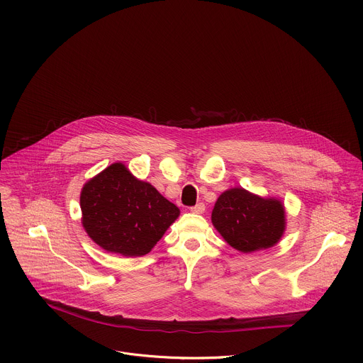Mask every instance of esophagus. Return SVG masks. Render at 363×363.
I'll use <instances>...</instances> for the list:
<instances>
[{
  "label": "esophagus",
  "mask_w": 363,
  "mask_h": 363,
  "mask_svg": "<svg viewBox=\"0 0 363 363\" xmlns=\"http://www.w3.org/2000/svg\"><path fill=\"white\" fill-rule=\"evenodd\" d=\"M191 211H192L194 214H202V213L205 211V205H203L202 202H199V203H196L195 206H191Z\"/></svg>",
  "instance_id": "obj_1"
}]
</instances>
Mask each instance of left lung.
I'll return each instance as SVG.
<instances>
[{"mask_svg":"<svg viewBox=\"0 0 363 363\" xmlns=\"http://www.w3.org/2000/svg\"><path fill=\"white\" fill-rule=\"evenodd\" d=\"M211 221L233 248L245 254L276 245L286 230L281 201L244 188H231L218 196Z\"/></svg>","mask_w":363,"mask_h":363,"instance_id":"left-lung-1","label":"left lung"}]
</instances>
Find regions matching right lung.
<instances>
[{
  "mask_svg": "<svg viewBox=\"0 0 363 363\" xmlns=\"http://www.w3.org/2000/svg\"><path fill=\"white\" fill-rule=\"evenodd\" d=\"M80 208L87 235L103 250L123 257L147 254L179 217L175 203L135 178L122 162L84 184Z\"/></svg>",
  "mask_w": 363,
  "mask_h": 363,
  "instance_id": "1",
  "label": "right lung"
}]
</instances>
